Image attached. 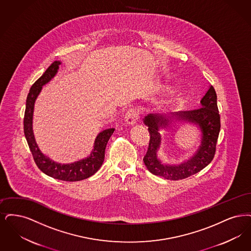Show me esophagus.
Returning <instances> with one entry per match:
<instances>
[{
  "instance_id": "esophagus-1",
  "label": "esophagus",
  "mask_w": 251,
  "mask_h": 251,
  "mask_svg": "<svg viewBox=\"0 0 251 251\" xmlns=\"http://www.w3.org/2000/svg\"><path fill=\"white\" fill-rule=\"evenodd\" d=\"M139 115H140L139 109L136 108V107H131L130 109H128L127 112L126 113L125 121H126V123L127 125L133 126V125H135V123L138 120Z\"/></svg>"
}]
</instances>
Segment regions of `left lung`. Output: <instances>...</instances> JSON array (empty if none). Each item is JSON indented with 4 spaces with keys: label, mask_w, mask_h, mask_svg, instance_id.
Segmentation results:
<instances>
[{
    "label": "left lung",
    "mask_w": 251,
    "mask_h": 251,
    "mask_svg": "<svg viewBox=\"0 0 251 251\" xmlns=\"http://www.w3.org/2000/svg\"><path fill=\"white\" fill-rule=\"evenodd\" d=\"M176 119L197 125L201 130V145L197 153L183 164H163L157 156L161 144L160 129L166 128ZM143 123L148 126L150 142L143 162L148 171L154 175L168 180H182L195 175L204 169L213 160L218 134L220 131V116L218 113L217 94L213 86H210L201 100V105L196 109L172 112L169 115L150 113L143 118Z\"/></svg>",
    "instance_id": "8db88e82"
}]
</instances>
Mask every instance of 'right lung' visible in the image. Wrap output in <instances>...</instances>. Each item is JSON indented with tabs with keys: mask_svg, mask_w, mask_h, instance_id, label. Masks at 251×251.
Returning a JSON list of instances; mask_svg holds the SVG:
<instances>
[{
	"mask_svg": "<svg viewBox=\"0 0 251 251\" xmlns=\"http://www.w3.org/2000/svg\"><path fill=\"white\" fill-rule=\"evenodd\" d=\"M60 65V61L53 62L30 89L26 100V109L23 121L24 135L33 154L34 162L38 169H40V171H42L45 175H49L54 179L67 182H75L89 178L90 176L95 175L100 169L104 161L107 143L115 129L108 128L101 131L96 138L94 149L92 150L90 155L73 163H58L50 159L49 156L45 155L40 151L33 135V116L34 103L44 85L50 81L51 78H53L57 74Z\"/></svg>",
	"mask_w": 251,
	"mask_h": 251,
	"instance_id": "obj_1",
	"label": "right lung"
}]
</instances>
